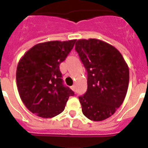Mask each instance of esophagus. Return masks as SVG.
Listing matches in <instances>:
<instances>
[{
    "label": "esophagus",
    "instance_id": "obj_1",
    "mask_svg": "<svg viewBox=\"0 0 148 148\" xmlns=\"http://www.w3.org/2000/svg\"><path fill=\"white\" fill-rule=\"evenodd\" d=\"M71 90H72L73 91H75L76 90V88H75V85H73V86L71 87Z\"/></svg>",
    "mask_w": 148,
    "mask_h": 148
}]
</instances>
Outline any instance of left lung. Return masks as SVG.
<instances>
[{
    "label": "left lung",
    "mask_w": 148,
    "mask_h": 148,
    "mask_svg": "<svg viewBox=\"0 0 148 148\" xmlns=\"http://www.w3.org/2000/svg\"><path fill=\"white\" fill-rule=\"evenodd\" d=\"M75 49L88 72V89L79 96L84 115L93 121L110 118L126 96L129 69L121 52L96 38L79 39Z\"/></svg>",
    "instance_id": "8db88e82"
}]
</instances>
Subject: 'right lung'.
<instances>
[{"label": "right lung", "mask_w": 148, "mask_h": 148, "mask_svg": "<svg viewBox=\"0 0 148 148\" xmlns=\"http://www.w3.org/2000/svg\"><path fill=\"white\" fill-rule=\"evenodd\" d=\"M77 40L40 43L25 53L18 63L16 79L20 99L34 114L51 118L64 110L74 93L63 84L59 65Z\"/></svg>", "instance_id": "add662e5"}]
</instances>
